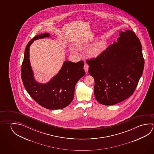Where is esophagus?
I'll list each match as a JSON object with an SVG mask.
<instances>
[{
  "label": "esophagus",
  "mask_w": 154,
  "mask_h": 154,
  "mask_svg": "<svg viewBox=\"0 0 154 154\" xmlns=\"http://www.w3.org/2000/svg\"><path fill=\"white\" fill-rule=\"evenodd\" d=\"M88 68H89V66H88V64L85 63V64H84V70H85V71L86 72H87L88 71Z\"/></svg>",
  "instance_id": "34e87169"
}]
</instances>
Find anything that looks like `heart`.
<instances>
[{"instance_id":"obj_1","label":"heart","mask_w":154,"mask_h":154,"mask_svg":"<svg viewBox=\"0 0 154 154\" xmlns=\"http://www.w3.org/2000/svg\"><path fill=\"white\" fill-rule=\"evenodd\" d=\"M86 45V44H79L77 45V47L79 49H83L85 48ZM105 47V45L103 41H99L96 42L95 44L92 45L91 47L88 48L87 51V55L90 57H96L100 55L102 51H103ZM70 51L72 53L74 54H77L78 52L76 49L73 47H71Z\"/></svg>"}]
</instances>
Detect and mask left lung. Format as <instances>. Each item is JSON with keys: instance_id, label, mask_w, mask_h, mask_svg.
<instances>
[{"instance_id": "left-lung-1", "label": "left lung", "mask_w": 154, "mask_h": 154, "mask_svg": "<svg viewBox=\"0 0 154 154\" xmlns=\"http://www.w3.org/2000/svg\"><path fill=\"white\" fill-rule=\"evenodd\" d=\"M117 41L96 58L87 60L88 73L94 79L96 99L114 105L133 94L143 71L141 43L133 31L120 32Z\"/></svg>"}]
</instances>
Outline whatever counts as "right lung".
I'll use <instances>...</instances> for the list:
<instances>
[{"instance_id": "obj_1", "label": "right lung", "mask_w": 154, "mask_h": 154, "mask_svg": "<svg viewBox=\"0 0 154 154\" xmlns=\"http://www.w3.org/2000/svg\"><path fill=\"white\" fill-rule=\"evenodd\" d=\"M49 33L33 38L26 47L21 66V78L26 90L40 105L49 109L65 108L73 100L77 82L85 75L84 62L66 61L58 73L46 84L35 81L29 61V48L33 41L49 37Z\"/></svg>"}]
</instances>
